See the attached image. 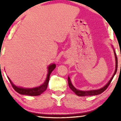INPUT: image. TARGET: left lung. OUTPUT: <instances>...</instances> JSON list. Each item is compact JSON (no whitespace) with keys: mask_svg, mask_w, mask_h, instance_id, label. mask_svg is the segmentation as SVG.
Segmentation results:
<instances>
[{"mask_svg":"<svg viewBox=\"0 0 121 121\" xmlns=\"http://www.w3.org/2000/svg\"><path fill=\"white\" fill-rule=\"evenodd\" d=\"M114 54H115V59H116V69H115V73H114L113 76H112L109 82H107V84L105 86H104L103 87L101 88L100 89H97V90H90V91H82V90H78L76 88L74 87L73 85H72V82H71L70 81V78L68 77V85L70 87V89L72 90L73 91L74 93H75L76 95L79 96H93V95H99V94H101L102 92H103L104 91L106 90V89L107 88V87L109 85H110L111 82L113 79L114 76L116 73L117 72V63H118V61H117V57L116 56V53H115V51L114 50Z\"/></svg>","mask_w":121,"mask_h":121,"instance_id":"1","label":"left lung"}]
</instances>
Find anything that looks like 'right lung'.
I'll return each mask as SVG.
<instances>
[{"label": "right lung", "mask_w": 121, "mask_h": 121, "mask_svg": "<svg viewBox=\"0 0 121 121\" xmlns=\"http://www.w3.org/2000/svg\"><path fill=\"white\" fill-rule=\"evenodd\" d=\"M56 67V65L55 64H52L49 65L48 67L47 77L45 82L39 86L34 87V88H24V87L17 86L11 82V80L9 77H8V78L9 79L11 85H12L13 89L19 94H21V95H26L29 96H38L41 95L42 92H43L47 89L48 84L49 80V76H50V74L52 71L55 69Z\"/></svg>", "instance_id": "add662e5"}]
</instances>
